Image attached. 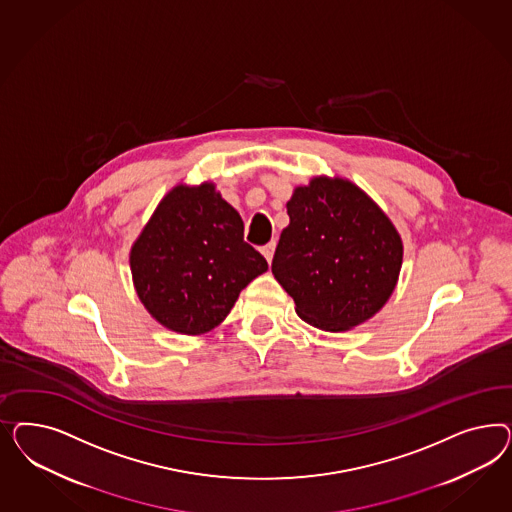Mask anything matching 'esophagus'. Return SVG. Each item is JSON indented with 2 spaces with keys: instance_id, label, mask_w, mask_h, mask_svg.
I'll return each instance as SVG.
<instances>
[{
  "instance_id": "1",
  "label": "esophagus",
  "mask_w": 512,
  "mask_h": 512,
  "mask_svg": "<svg viewBox=\"0 0 512 512\" xmlns=\"http://www.w3.org/2000/svg\"><path fill=\"white\" fill-rule=\"evenodd\" d=\"M274 249H276V242H270V244H266L261 248V253L264 255V259L270 263L272 261V257H274Z\"/></svg>"
}]
</instances>
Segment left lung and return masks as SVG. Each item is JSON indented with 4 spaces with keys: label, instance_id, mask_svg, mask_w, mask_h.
<instances>
[{
    "label": "left lung",
    "instance_id": "obj_1",
    "mask_svg": "<svg viewBox=\"0 0 512 512\" xmlns=\"http://www.w3.org/2000/svg\"><path fill=\"white\" fill-rule=\"evenodd\" d=\"M287 214L272 274L300 319L343 332L387 304L402 268V238L360 187L317 176L296 187Z\"/></svg>",
    "mask_w": 512,
    "mask_h": 512
}]
</instances>
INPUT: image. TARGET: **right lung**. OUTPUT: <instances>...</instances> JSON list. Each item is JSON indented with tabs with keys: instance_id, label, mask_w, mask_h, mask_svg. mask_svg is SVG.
<instances>
[{
	"instance_id": "add662e5",
	"label": "right lung",
	"mask_w": 512,
	"mask_h": 512,
	"mask_svg": "<svg viewBox=\"0 0 512 512\" xmlns=\"http://www.w3.org/2000/svg\"><path fill=\"white\" fill-rule=\"evenodd\" d=\"M140 302L157 323L197 336L216 328L240 291L268 270L244 221L216 186L171 189L129 255Z\"/></svg>"
}]
</instances>
